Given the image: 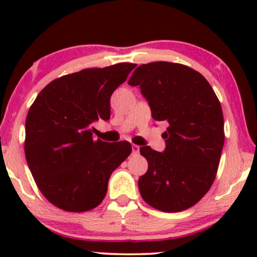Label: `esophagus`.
I'll return each instance as SVG.
<instances>
[{
  "label": "esophagus",
  "mask_w": 257,
  "mask_h": 257,
  "mask_svg": "<svg viewBox=\"0 0 257 257\" xmlns=\"http://www.w3.org/2000/svg\"><path fill=\"white\" fill-rule=\"evenodd\" d=\"M132 151H133V153H135V155H137V153H139V151H140V147H139L138 145H132Z\"/></svg>",
  "instance_id": "34e87169"
}]
</instances>
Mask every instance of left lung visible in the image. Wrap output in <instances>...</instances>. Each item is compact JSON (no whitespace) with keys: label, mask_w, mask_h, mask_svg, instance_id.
I'll use <instances>...</instances> for the list:
<instances>
[{"label":"left lung","mask_w":257,"mask_h":257,"mask_svg":"<svg viewBox=\"0 0 257 257\" xmlns=\"http://www.w3.org/2000/svg\"><path fill=\"white\" fill-rule=\"evenodd\" d=\"M140 87L152 118L167 122L166 150L140 149L149 169L139 179L144 200L178 213L199 202L213 185L225 143L222 108L209 82L191 67L156 61L140 65L128 81Z\"/></svg>","instance_id":"left-lung-1"}]
</instances>
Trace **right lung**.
<instances>
[{
  "label": "right lung",
  "mask_w": 257,
  "mask_h": 257,
  "mask_svg": "<svg viewBox=\"0 0 257 257\" xmlns=\"http://www.w3.org/2000/svg\"><path fill=\"white\" fill-rule=\"evenodd\" d=\"M135 64L84 69L43 88L25 122V157L53 205L82 213L98 206L112 172L131 155L128 141L93 139V123L110 119V98Z\"/></svg>",
  "instance_id": "add662e5"
}]
</instances>
